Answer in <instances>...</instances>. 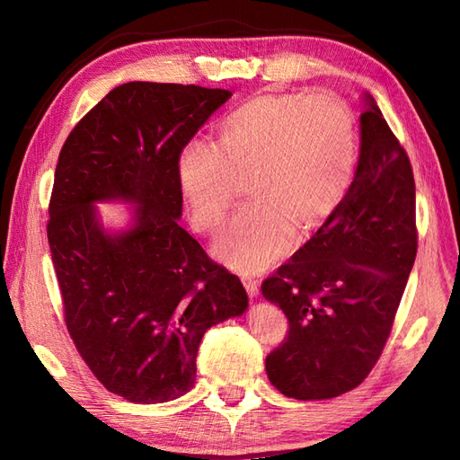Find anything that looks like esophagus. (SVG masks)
<instances>
[{
  "label": "esophagus",
  "mask_w": 460,
  "mask_h": 460,
  "mask_svg": "<svg viewBox=\"0 0 460 460\" xmlns=\"http://www.w3.org/2000/svg\"><path fill=\"white\" fill-rule=\"evenodd\" d=\"M243 285L247 288V295L251 298H255L259 295V280L257 279H251V277H243Z\"/></svg>",
  "instance_id": "obj_1"
}]
</instances>
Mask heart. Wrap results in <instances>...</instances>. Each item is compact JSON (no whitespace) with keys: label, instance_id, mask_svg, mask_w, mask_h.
<instances>
[{"label":"heart","instance_id":"1","mask_svg":"<svg viewBox=\"0 0 460 460\" xmlns=\"http://www.w3.org/2000/svg\"><path fill=\"white\" fill-rule=\"evenodd\" d=\"M358 155L356 120L332 93H267L219 120L213 146L190 142L175 175L193 229L215 235L245 188V205L215 245L231 269L279 261L292 235L306 239L344 201Z\"/></svg>","mask_w":460,"mask_h":460}]
</instances>
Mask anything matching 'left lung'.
I'll return each instance as SVG.
<instances>
[{
    "mask_svg": "<svg viewBox=\"0 0 460 460\" xmlns=\"http://www.w3.org/2000/svg\"><path fill=\"white\" fill-rule=\"evenodd\" d=\"M359 122V162L344 201L261 285L288 320L287 338L267 356V376L300 402L338 397L369 376L417 255L409 155L371 96Z\"/></svg>",
    "mask_w": 460,
    "mask_h": 460,
    "instance_id": "obj_1",
    "label": "left lung"
}]
</instances>
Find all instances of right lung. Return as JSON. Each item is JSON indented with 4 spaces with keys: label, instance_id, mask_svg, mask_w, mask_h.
I'll return each instance as SVG.
<instances>
[{
    "label": "right lung",
    "instance_id": "1",
    "mask_svg": "<svg viewBox=\"0 0 460 460\" xmlns=\"http://www.w3.org/2000/svg\"><path fill=\"white\" fill-rule=\"evenodd\" d=\"M229 96L198 84H120L58 154L47 239L66 332L94 377L132 403L188 394L205 332L247 308L239 277L178 225V155ZM112 197L139 205L122 236L104 234L93 215V200Z\"/></svg>",
    "mask_w": 460,
    "mask_h": 460
}]
</instances>
